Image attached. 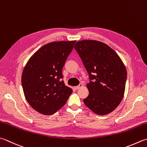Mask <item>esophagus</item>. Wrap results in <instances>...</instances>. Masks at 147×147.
I'll return each mask as SVG.
<instances>
[{"label":"esophagus","mask_w":147,"mask_h":147,"mask_svg":"<svg viewBox=\"0 0 147 147\" xmlns=\"http://www.w3.org/2000/svg\"><path fill=\"white\" fill-rule=\"evenodd\" d=\"M82 87H83V84H82V83H80L79 85H78V86H76V87H74V88L75 89V90H78V89H79L80 88H81Z\"/></svg>","instance_id":"34e87169"}]
</instances>
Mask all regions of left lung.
Here are the masks:
<instances>
[{"instance_id": "8db88e82", "label": "left lung", "mask_w": 147, "mask_h": 147, "mask_svg": "<svg viewBox=\"0 0 147 147\" xmlns=\"http://www.w3.org/2000/svg\"><path fill=\"white\" fill-rule=\"evenodd\" d=\"M74 48L90 80L85 105L99 115L111 113L119 105L125 92L127 71L122 60L109 46L97 41H80Z\"/></svg>"}]
</instances>
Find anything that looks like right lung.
<instances>
[{"mask_svg":"<svg viewBox=\"0 0 147 147\" xmlns=\"http://www.w3.org/2000/svg\"><path fill=\"white\" fill-rule=\"evenodd\" d=\"M76 41L52 42L39 48L23 71L22 84L26 100L34 110L52 115L73 92L63 80L62 68Z\"/></svg>","mask_w":147,"mask_h":147,"instance_id":"1","label":"right lung"}]
</instances>
